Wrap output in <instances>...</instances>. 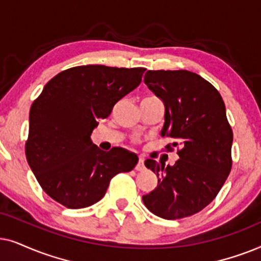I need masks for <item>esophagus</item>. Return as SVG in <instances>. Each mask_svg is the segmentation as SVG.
<instances>
[{
    "label": "esophagus",
    "mask_w": 261,
    "mask_h": 261,
    "mask_svg": "<svg viewBox=\"0 0 261 261\" xmlns=\"http://www.w3.org/2000/svg\"><path fill=\"white\" fill-rule=\"evenodd\" d=\"M145 169V166H144V159L143 158H140L138 160V163L136 165V171L138 172H142Z\"/></svg>",
    "instance_id": "esophagus-1"
}]
</instances>
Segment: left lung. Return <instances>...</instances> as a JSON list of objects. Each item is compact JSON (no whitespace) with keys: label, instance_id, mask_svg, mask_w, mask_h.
<instances>
[{"label":"left lung","instance_id":"1","mask_svg":"<svg viewBox=\"0 0 261 261\" xmlns=\"http://www.w3.org/2000/svg\"><path fill=\"white\" fill-rule=\"evenodd\" d=\"M144 83L165 105L161 136L179 147L174 165L148 159L158 186L142 197L156 216L178 220L209 205L231 169L232 131L220 93L187 70H148Z\"/></svg>","mask_w":261,"mask_h":261}]
</instances>
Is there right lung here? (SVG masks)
Wrapping results in <instances>:
<instances>
[{
  "label": "right lung",
  "mask_w": 261,
  "mask_h": 261,
  "mask_svg": "<svg viewBox=\"0 0 261 261\" xmlns=\"http://www.w3.org/2000/svg\"><path fill=\"white\" fill-rule=\"evenodd\" d=\"M144 68L82 65L56 75L30 110L27 162L45 192L69 209L105 196L111 179L130 172L138 156L123 148L102 151L93 130L121 98L140 86Z\"/></svg>",
  "instance_id": "right-lung-1"
}]
</instances>
